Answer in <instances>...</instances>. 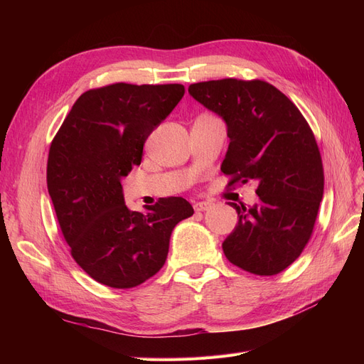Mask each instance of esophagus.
<instances>
[{"instance_id": "esophagus-1", "label": "esophagus", "mask_w": 364, "mask_h": 364, "mask_svg": "<svg viewBox=\"0 0 364 364\" xmlns=\"http://www.w3.org/2000/svg\"><path fill=\"white\" fill-rule=\"evenodd\" d=\"M213 206H214V203L209 202V200H202V202L194 203V209H196V211H199V213L209 211V209H211Z\"/></svg>"}]
</instances>
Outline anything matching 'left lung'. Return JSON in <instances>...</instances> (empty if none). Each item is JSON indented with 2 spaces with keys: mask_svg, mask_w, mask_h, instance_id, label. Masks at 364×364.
Segmentation results:
<instances>
[{
  "mask_svg": "<svg viewBox=\"0 0 364 364\" xmlns=\"http://www.w3.org/2000/svg\"><path fill=\"white\" fill-rule=\"evenodd\" d=\"M188 92L225 119L230 142L222 171L229 183H258V203H229L238 225L223 241L225 255L249 273L278 274L310 241L323 196L313 130L290 98L264 80L199 82Z\"/></svg>",
  "mask_w": 364,
  "mask_h": 364,
  "instance_id": "8db88e82",
  "label": "left lung"
}]
</instances>
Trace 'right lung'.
Wrapping results in <instances>:
<instances>
[{"mask_svg": "<svg viewBox=\"0 0 364 364\" xmlns=\"http://www.w3.org/2000/svg\"><path fill=\"white\" fill-rule=\"evenodd\" d=\"M183 94L179 83L90 90L51 141L47 186L63 238L74 261L107 287L132 289L156 274L174 226L194 213L182 197L130 211L121 186L141 164L149 135Z\"/></svg>", "mask_w": 364, "mask_h": 364, "instance_id": "right-lung-1", "label": "right lung"}]
</instances>
